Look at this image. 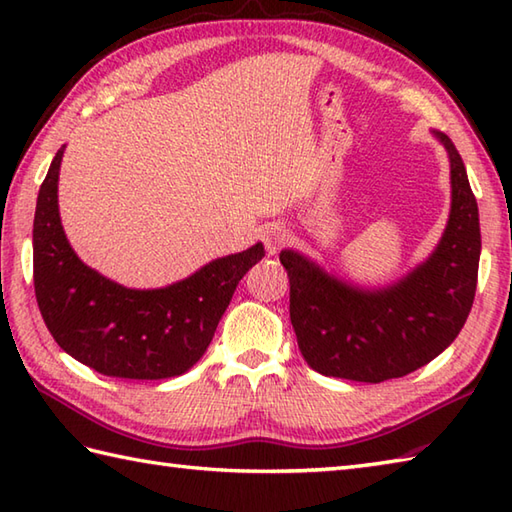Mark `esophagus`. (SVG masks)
I'll list each match as a JSON object with an SVG mask.
<instances>
[{"label":"esophagus","instance_id":"obj_1","mask_svg":"<svg viewBox=\"0 0 512 512\" xmlns=\"http://www.w3.org/2000/svg\"><path fill=\"white\" fill-rule=\"evenodd\" d=\"M262 239H264V244H266L268 255H275L277 250H279L281 246H284L286 239H288L286 226H284V224H268V226L264 228Z\"/></svg>","mask_w":512,"mask_h":512}]
</instances>
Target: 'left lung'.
<instances>
[{"mask_svg":"<svg viewBox=\"0 0 512 512\" xmlns=\"http://www.w3.org/2000/svg\"><path fill=\"white\" fill-rule=\"evenodd\" d=\"M451 160V215L427 262L383 290L330 277L295 250H281L290 279V321L306 363L323 376L383 383L431 363L469 317L480 266V213L462 156Z\"/></svg>","mask_w":512,"mask_h":512,"instance_id":"obj_1","label":"left lung"}]
</instances>
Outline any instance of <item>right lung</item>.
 <instances>
[{
  "label": "right lung",
  "mask_w": 512,
  "mask_h": 512,
  "mask_svg": "<svg viewBox=\"0 0 512 512\" xmlns=\"http://www.w3.org/2000/svg\"><path fill=\"white\" fill-rule=\"evenodd\" d=\"M57 151L37 198L32 228L35 295L54 341L99 374L160 380L200 361L248 268L264 257L255 244L220 257L191 277L158 290H132L85 266L63 233Z\"/></svg>",
  "instance_id": "1"
}]
</instances>
